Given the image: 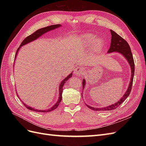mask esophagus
Here are the masks:
<instances>
[{"label":"esophagus","instance_id":"esophagus-1","mask_svg":"<svg viewBox=\"0 0 146 146\" xmlns=\"http://www.w3.org/2000/svg\"><path fill=\"white\" fill-rule=\"evenodd\" d=\"M83 72V70L80 68H77L74 70V74L78 77L81 76Z\"/></svg>","mask_w":146,"mask_h":146}]
</instances>
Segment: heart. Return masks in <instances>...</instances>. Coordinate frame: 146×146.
Wrapping results in <instances>:
<instances>
[{"instance_id":"b5f03b06","label":"heart","mask_w":146,"mask_h":146,"mask_svg":"<svg viewBox=\"0 0 146 146\" xmlns=\"http://www.w3.org/2000/svg\"><path fill=\"white\" fill-rule=\"evenodd\" d=\"M77 43L81 47L86 48L91 46V50L94 54H98L104 46L102 38H96L95 34L86 33L80 35L77 39Z\"/></svg>"}]
</instances>
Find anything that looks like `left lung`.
I'll list each match as a JSON object with an SVG mask.
<instances>
[{
	"instance_id": "1",
	"label": "left lung",
	"mask_w": 146,
	"mask_h": 146,
	"mask_svg": "<svg viewBox=\"0 0 146 146\" xmlns=\"http://www.w3.org/2000/svg\"><path fill=\"white\" fill-rule=\"evenodd\" d=\"M110 32L111 35V44L109 50L108 51V54L113 52H117L121 54L125 59L127 61L128 63L129 64L131 69V77H130V81L129 83V86L127 88V90L126 92L123 95L122 98L119 99V101L116 102L111 105L107 106V107H105L104 108H94L91 107L90 105H86L87 107L94 110V111H111L113 110H115L117 108L119 105H120L122 102H124V100L127 98V97L129 96L132 87V84H133V80L134 77V72H135V63L134 60L133 58V55H132L130 47L129 45L127 42L123 39L121 36H119L118 34H117L113 30H110ZM83 90L85 89V85H86V80L85 79H83ZM83 93V92H82Z\"/></svg>"
}]
</instances>
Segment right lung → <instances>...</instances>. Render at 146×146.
Listing matches in <instances>:
<instances>
[{"mask_svg": "<svg viewBox=\"0 0 146 146\" xmlns=\"http://www.w3.org/2000/svg\"><path fill=\"white\" fill-rule=\"evenodd\" d=\"M60 27H61V25H60V24H56V25H52L48 26V27H44V28H42V29H40L36 30V32H35L29 35V36H27V38H25L23 42H22V43L21 44V45H20L19 47L18 48V49H17V51H16V54L15 58V62L16 59L17 55V54H18V52H19V49L21 48L22 46H23L25 44H29L31 42H32L35 40H36V39H37L38 38L41 36L42 35L45 34L46 33L50 32V31H52L53 30H55L56 29H58ZM72 72L70 73L68 76L66 77L65 78L63 79L62 81H61V82H60V85H59V88H58V90H59V98H58V100H57L56 102L55 103V104L53 105L51 108L46 109V110H38L36 108H35L30 107L29 105H27V104H25L24 102H23V100H21L22 101V102H23V104H24L25 107L27 108V109L31 110V111H36V112H42V113H47V112L52 111H53V110H54L55 109H56L57 107H58V106L59 105L60 103L61 102V99H62V91H63V87L64 86V84L66 83V81L69 80V79L72 77ZM17 97H18V98L20 99V97L19 96L18 94H17Z\"/></svg>", "mask_w": 146, "mask_h": 146, "instance_id": "1", "label": "right lung"}]
</instances>
